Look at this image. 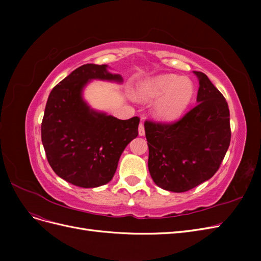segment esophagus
<instances>
[{"instance_id": "1", "label": "esophagus", "mask_w": 261, "mask_h": 261, "mask_svg": "<svg viewBox=\"0 0 261 261\" xmlns=\"http://www.w3.org/2000/svg\"><path fill=\"white\" fill-rule=\"evenodd\" d=\"M138 134L139 136H144L145 135V127H144V124L140 123L138 126Z\"/></svg>"}]
</instances>
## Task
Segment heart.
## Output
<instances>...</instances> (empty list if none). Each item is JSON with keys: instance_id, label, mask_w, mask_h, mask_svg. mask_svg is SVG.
Returning <instances> with one entry per match:
<instances>
[{"instance_id": "b5f03b06", "label": "heart", "mask_w": 261, "mask_h": 261, "mask_svg": "<svg viewBox=\"0 0 261 261\" xmlns=\"http://www.w3.org/2000/svg\"><path fill=\"white\" fill-rule=\"evenodd\" d=\"M195 94V85L187 77L160 75L141 83L137 96L140 100L155 101L153 116L161 122H174L184 114Z\"/></svg>"}]
</instances>
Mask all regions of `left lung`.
I'll return each mask as SVG.
<instances>
[{
    "label": "left lung",
    "instance_id": "left-lung-1",
    "mask_svg": "<svg viewBox=\"0 0 261 261\" xmlns=\"http://www.w3.org/2000/svg\"><path fill=\"white\" fill-rule=\"evenodd\" d=\"M199 81L197 105L173 124L146 122L148 169L162 189L184 193L211 178L231 141L230 111L207 75Z\"/></svg>",
    "mask_w": 261,
    "mask_h": 261
}]
</instances>
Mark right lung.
Wrapping results in <instances>:
<instances>
[{"mask_svg": "<svg viewBox=\"0 0 261 261\" xmlns=\"http://www.w3.org/2000/svg\"><path fill=\"white\" fill-rule=\"evenodd\" d=\"M91 81L123 83L108 65L85 64L50 92L41 124V139L52 170L68 183L94 188L114 176L124 149L138 135L139 118L118 120L92 109L83 97Z\"/></svg>", "mask_w": 261, "mask_h": 261, "instance_id": "obj_1", "label": "right lung"}]
</instances>
